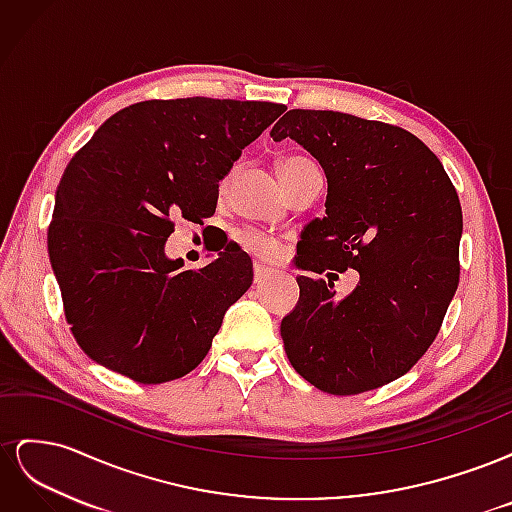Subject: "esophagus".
<instances>
[{
	"instance_id": "esophagus-1",
	"label": "esophagus",
	"mask_w": 512,
	"mask_h": 512,
	"mask_svg": "<svg viewBox=\"0 0 512 512\" xmlns=\"http://www.w3.org/2000/svg\"><path fill=\"white\" fill-rule=\"evenodd\" d=\"M273 273L275 271L271 267H265V265H260V262H256V265H254V282L256 284H265Z\"/></svg>"
}]
</instances>
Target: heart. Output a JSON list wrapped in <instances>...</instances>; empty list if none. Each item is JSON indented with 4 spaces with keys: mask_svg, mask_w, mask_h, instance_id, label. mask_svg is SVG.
Segmentation results:
<instances>
[{
    "mask_svg": "<svg viewBox=\"0 0 512 512\" xmlns=\"http://www.w3.org/2000/svg\"><path fill=\"white\" fill-rule=\"evenodd\" d=\"M309 162L307 158H301V156H290V158H284L280 162V173H290V170H294L297 166ZM230 173L222 179V188H226V183L230 181ZM237 243L243 247V250H247L250 254L258 256V258H275L277 252H280V247H277L275 239H271L269 235H265V232L260 230H254V228H245V230H239L237 232Z\"/></svg>",
    "mask_w": 512,
    "mask_h": 512,
    "instance_id": "obj_1",
    "label": "heart"
}]
</instances>
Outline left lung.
Masks as SVG:
<instances>
[{"label": "left lung", "instance_id": "left-lung-1", "mask_svg": "<svg viewBox=\"0 0 512 512\" xmlns=\"http://www.w3.org/2000/svg\"><path fill=\"white\" fill-rule=\"evenodd\" d=\"M290 136L327 175V218L305 228V271L356 269L346 299L299 275L282 320L290 365L331 395H359L414 367L459 286L463 215L455 185L423 141L391 123L292 108L271 130Z\"/></svg>", "mask_w": 512, "mask_h": 512}]
</instances>
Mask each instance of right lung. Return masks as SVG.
<instances>
[{
	"label": "right lung",
	"mask_w": 512,
	"mask_h": 512,
	"mask_svg": "<svg viewBox=\"0 0 512 512\" xmlns=\"http://www.w3.org/2000/svg\"><path fill=\"white\" fill-rule=\"evenodd\" d=\"M284 104L213 98L145 100L108 117L64 170L49 258L76 344L143 384L190 374L226 309L252 286V260L226 247L183 269L164 243L175 215L211 218L220 179Z\"/></svg>",
	"instance_id": "add662e5"
}]
</instances>
